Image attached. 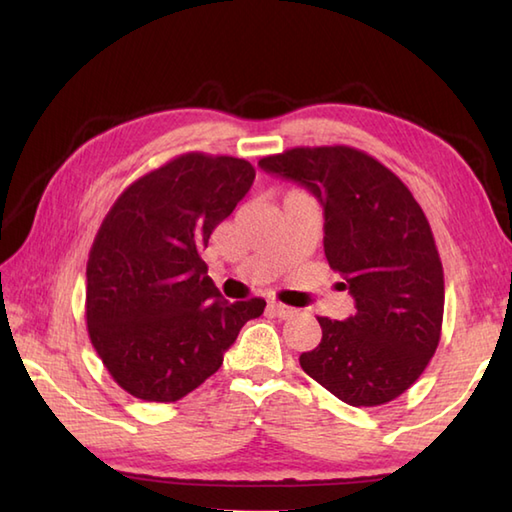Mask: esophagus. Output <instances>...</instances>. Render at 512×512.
I'll return each instance as SVG.
<instances>
[{
    "mask_svg": "<svg viewBox=\"0 0 512 512\" xmlns=\"http://www.w3.org/2000/svg\"><path fill=\"white\" fill-rule=\"evenodd\" d=\"M268 308L273 310V314H275V317H279V319H290V317H295V314H297L295 308L284 306V303H279V301H270Z\"/></svg>",
    "mask_w": 512,
    "mask_h": 512,
    "instance_id": "34e87169",
    "label": "esophagus"
}]
</instances>
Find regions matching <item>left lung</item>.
<instances>
[{
  "label": "left lung",
  "mask_w": 512,
  "mask_h": 512,
  "mask_svg": "<svg viewBox=\"0 0 512 512\" xmlns=\"http://www.w3.org/2000/svg\"><path fill=\"white\" fill-rule=\"evenodd\" d=\"M317 195L328 264L350 288L356 314L317 317L321 343L301 369L352 407H376L416 383L436 354L444 273L427 215L383 162L347 145L295 147L259 160Z\"/></svg>",
  "instance_id": "1"
}]
</instances>
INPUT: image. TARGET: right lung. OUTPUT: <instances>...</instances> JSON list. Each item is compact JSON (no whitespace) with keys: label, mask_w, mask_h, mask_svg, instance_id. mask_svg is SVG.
<instances>
[{"label":"right lung","mask_w":512,"mask_h":512,"mask_svg":"<svg viewBox=\"0 0 512 512\" xmlns=\"http://www.w3.org/2000/svg\"><path fill=\"white\" fill-rule=\"evenodd\" d=\"M248 160L176 156L118 195L88 257L85 321L107 372L147 402H176L224 361L266 301H222L200 257L248 193Z\"/></svg>","instance_id":"1"}]
</instances>
